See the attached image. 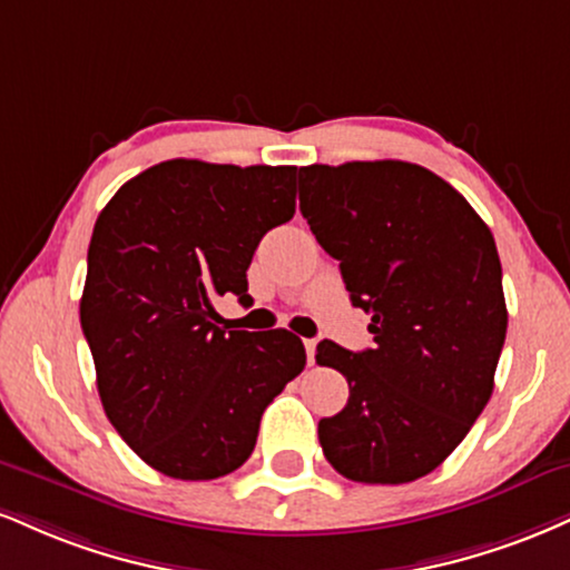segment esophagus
<instances>
[{
    "label": "esophagus",
    "mask_w": 570,
    "mask_h": 570,
    "mask_svg": "<svg viewBox=\"0 0 570 570\" xmlns=\"http://www.w3.org/2000/svg\"><path fill=\"white\" fill-rule=\"evenodd\" d=\"M305 353H307V363H315V340H305Z\"/></svg>",
    "instance_id": "obj_1"
}]
</instances>
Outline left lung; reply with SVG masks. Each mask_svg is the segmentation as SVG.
<instances>
[{
    "label": "left lung",
    "mask_w": 570,
    "mask_h": 570,
    "mask_svg": "<svg viewBox=\"0 0 570 570\" xmlns=\"http://www.w3.org/2000/svg\"><path fill=\"white\" fill-rule=\"evenodd\" d=\"M299 212L374 334L361 353L318 342L315 361L351 387L318 422L321 449L347 481H416L493 393L507 305L489 225L443 177L393 159L299 167Z\"/></svg>",
    "instance_id": "1"
}]
</instances>
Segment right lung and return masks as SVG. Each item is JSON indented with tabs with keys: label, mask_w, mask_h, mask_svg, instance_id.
Masks as SVG:
<instances>
[{
	"label": "right lung",
	"mask_w": 570,
	"mask_h": 570,
	"mask_svg": "<svg viewBox=\"0 0 570 570\" xmlns=\"http://www.w3.org/2000/svg\"><path fill=\"white\" fill-rule=\"evenodd\" d=\"M297 167L173 159L116 190L95 223L81 328L116 433L177 481L255 451L267 403L305 368L286 328L228 332L215 299L246 294L259 238L294 217Z\"/></svg>",
	"instance_id": "right-lung-1"
}]
</instances>
